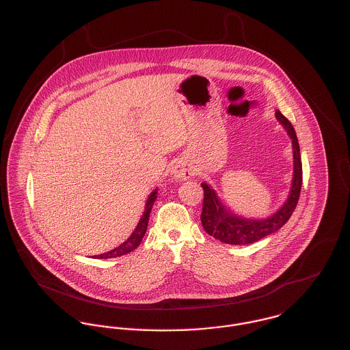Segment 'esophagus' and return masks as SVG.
I'll list each match as a JSON object with an SVG mask.
<instances>
[{
    "mask_svg": "<svg viewBox=\"0 0 350 350\" xmlns=\"http://www.w3.org/2000/svg\"><path fill=\"white\" fill-rule=\"evenodd\" d=\"M173 174L177 180H187L193 176L191 169L185 164H177L173 169Z\"/></svg>",
    "mask_w": 350,
    "mask_h": 350,
    "instance_id": "1",
    "label": "esophagus"
}]
</instances>
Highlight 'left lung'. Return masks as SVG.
Here are the masks:
<instances>
[{
  "label": "left lung",
  "instance_id": "obj_1",
  "mask_svg": "<svg viewBox=\"0 0 350 350\" xmlns=\"http://www.w3.org/2000/svg\"><path fill=\"white\" fill-rule=\"evenodd\" d=\"M277 119L281 122L286 129L290 137L293 139V150H294V178L290 196L286 203L277 211L273 217H267L265 220H247L243 217H237L228 213L217 200L215 191L207 185L200 183L203 187V207L200 220L204 231L214 236L217 240L226 244L243 245L252 244L270 233L278 231L284 223L293 215L298 200H299L300 190H301V160H300L299 143L295 130L288 119L283 117L280 110L275 111Z\"/></svg>",
  "mask_w": 350,
  "mask_h": 350
}]
</instances>
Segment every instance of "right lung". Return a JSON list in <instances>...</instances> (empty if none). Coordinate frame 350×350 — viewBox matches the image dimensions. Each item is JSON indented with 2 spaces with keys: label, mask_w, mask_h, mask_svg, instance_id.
I'll return each instance as SVG.
<instances>
[{
  "label": "right lung",
  "mask_w": 350,
  "mask_h": 350,
  "mask_svg": "<svg viewBox=\"0 0 350 350\" xmlns=\"http://www.w3.org/2000/svg\"><path fill=\"white\" fill-rule=\"evenodd\" d=\"M156 194H157V190H154L150 197L146 203V210H144V214L140 219L139 224L136 226L135 231L133 234L122 244L119 245L116 250H110L107 253H103L100 256H96V258H114V257H119V256H123V254H127L130 252H133V250H136L139 247V244L142 243V239L143 236L146 234L147 231V226H148V219H150V213L152 206H153V202L156 200Z\"/></svg>",
  "instance_id": "obj_1"
}]
</instances>
